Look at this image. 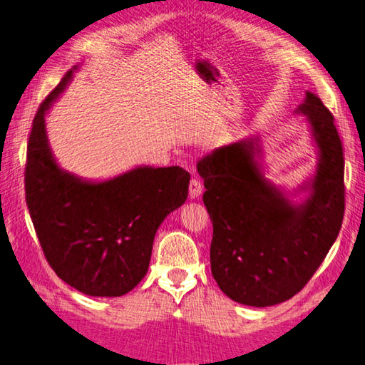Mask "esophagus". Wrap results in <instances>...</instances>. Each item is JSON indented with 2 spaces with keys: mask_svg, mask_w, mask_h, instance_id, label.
<instances>
[{
  "mask_svg": "<svg viewBox=\"0 0 365 365\" xmlns=\"http://www.w3.org/2000/svg\"><path fill=\"white\" fill-rule=\"evenodd\" d=\"M202 195V183L197 178H191L190 182V199H197Z\"/></svg>",
  "mask_w": 365,
  "mask_h": 365,
  "instance_id": "esophagus-1",
  "label": "esophagus"
}]
</instances>
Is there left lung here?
<instances>
[{
    "label": "left lung",
    "instance_id": "8db88e82",
    "mask_svg": "<svg viewBox=\"0 0 365 365\" xmlns=\"http://www.w3.org/2000/svg\"><path fill=\"white\" fill-rule=\"evenodd\" d=\"M296 113L309 125L317 166L292 192L266 177L259 135L220 147L197 164L213 225L212 275L234 302L261 309L297 294L344 221L345 163L334 117L312 91Z\"/></svg>",
    "mask_w": 365,
    "mask_h": 365
}]
</instances>
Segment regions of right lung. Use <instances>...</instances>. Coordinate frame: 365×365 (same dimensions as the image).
<instances>
[{
  "label": "right lung",
  "instance_id": "obj_1",
  "mask_svg": "<svg viewBox=\"0 0 365 365\" xmlns=\"http://www.w3.org/2000/svg\"><path fill=\"white\" fill-rule=\"evenodd\" d=\"M77 69L63 77L33 120L26 205L55 274L87 296L118 297L145 277L155 234L187 201L190 174L178 166H135L91 180L63 169L50 147L46 117Z\"/></svg>",
  "mask_w": 365,
  "mask_h": 365
}]
</instances>
